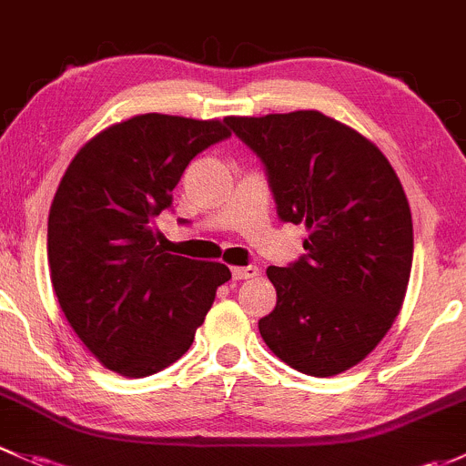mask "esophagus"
<instances>
[{"mask_svg": "<svg viewBox=\"0 0 466 466\" xmlns=\"http://www.w3.org/2000/svg\"><path fill=\"white\" fill-rule=\"evenodd\" d=\"M235 280H248V278H256L260 276V268L256 265H247V267H233L231 268Z\"/></svg>", "mask_w": 466, "mask_h": 466, "instance_id": "1", "label": "esophagus"}]
</instances>
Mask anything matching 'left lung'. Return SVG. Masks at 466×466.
<instances>
[{"instance_id":"1","label":"left lung","mask_w":466,"mask_h":466,"mask_svg":"<svg viewBox=\"0 0 466 466\" xmlns=\"http://www.w3.org/2000/svg\"><path fill=\"white\" fill-rule=\"evenodd\" d=\"M228 126L265 166L278 218L309 231L299 260L267 268L278 303L258 323L262 339L303 375H339L377 348L404 303L412 219L400 177L375 143L314 109Z\"/></svg>"}]
</instances>
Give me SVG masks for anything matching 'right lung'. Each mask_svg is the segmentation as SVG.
Masks as SVG:
<instances>
[{
	"instance_id": "add662e5",
	"label": "right lung",
	"mask_w": 466,
	"mask_h": 466,
	"mask_svg": "<svg viewBox=\"0 0 466 466\" xmlns=\"http://www.w3.org/2000/svg\"><path fill=\"white\" fill-rule=\"evenodd\" d=\"M228 137V118L141 114L85 143L57 186L46 231L57 303L118 375H155L188 352L231 280L222 262L166 253L152 231L186 166Z\"/></svg>"
}]
</instances>
